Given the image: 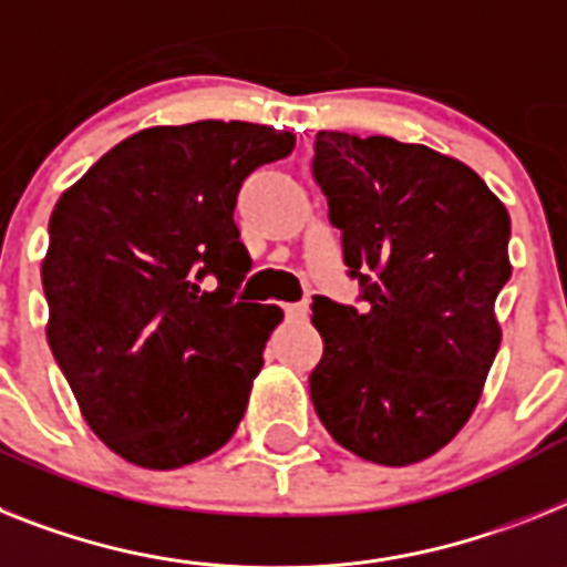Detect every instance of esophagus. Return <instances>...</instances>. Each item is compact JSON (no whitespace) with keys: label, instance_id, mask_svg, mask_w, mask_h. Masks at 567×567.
<instances>
[{"label":"esophagus","instance_id":"esophagus-1","mask_svg":"<svg viewBox=\"0 0 567 567\" xmlns=\"http://www.w3.org/2000/svg\"><path fill=\"white\" fill-rule=\"evenodd\" d=\"M285 317H288V320H306L308 317V302H288V306H285Z\"/></svg>","mask_w":567,"mask_h":567}]
</instances>
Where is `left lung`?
<instances>
[{"label": "left lung", "mask_w": 567, "mask_h": 567, "mask_svg": "<svg viewBox=\"0 0 567 567\" xmlns=\"http://www.w3.org/2000/svg\"><path fill=\"white\" fill-rule=\"evenodd\" d=\"M313 178L363 282V308L313 297L326 351L322 426L357 458L409 467L444 450L482 401L511 279V216L464 161L394 137L320 132Z\"/></svg>", "instance_id": "8db88e82"}]
</instances>
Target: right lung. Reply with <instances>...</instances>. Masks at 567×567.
Instances as JSON below:
<instances>
[{
	"instance_id": "right-lung-1",
	"label": "right lung",
	"mask_w": 567,
	"mask_h": 567,
	"mask_svg": "<svg viewBox=\"0 0 567 567\" xmlns=\"http://www.w3.org/2000/svg\"><path fill=\"white\" fill-rule=\"evenodd\" d=\"M293 146L261 123L150 126L54 204L45 337L89 430L135 467H187L239 430L285 313L233 302L250 270L233 210L241 181Z\"/></svg>"
}]
</instances>
